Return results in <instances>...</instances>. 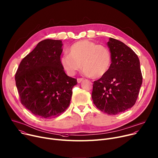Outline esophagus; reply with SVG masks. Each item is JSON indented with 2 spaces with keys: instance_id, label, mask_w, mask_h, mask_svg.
I'll return each instance as SVG.
<instances>
[{
  "instance_id": "obj_1",
  "label": "esophagus",
  "mask_w": 158,
  "mask_h": 158,
  "mask_svg": "<svg viewBox=\"0 0 158 158\" xmlns=\"http://www.w3.org/2000/svg\"><path fill=\"white\" fill-rule=\"evenodd\" d=\"M83 80V78H78V79H77V82H78V83H81Z\"/></svg>"
}]
</instances>
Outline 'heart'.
<instances>
[{
  "label": "heart",
  "mask_w": 158,
  "mask_h": 158,
  "mask_svg": "<svg viewBox=\"0 0 158 158\" xmlns=\"http://www.w3.org/2000/svg\"><path fill=\"white\" fill-rule=\"evenodd\" d=\"M68 53L60 58V63L69 76H74L81 66L85 75L93 78L104 76L110 69L111 52L104 45L80 40L71 45Z\"/></svg>",
  "instance_id": "obj_1"
}]
</instances>
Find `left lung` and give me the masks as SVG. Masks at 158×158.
I'll use <instances>...</instances> for the list:
<instances>
[{
    "mask_svg": "<svg viewBox=\"0 0 158 158\" xmlns=\"http://www.w3.org/2000/svg\"><path fill=\"white\" fill-rule=\"evenodd\" d=\"M111 64L107 73L94 82L92 98L107 114L123 113L135 104L142 83L139 59L122 42L110 38Z\"/></svg>",
    "mask_w": 158,
    "mask_h": 158,
    "instance_id": "1",
    "label": "left lung"
}]
</instances>
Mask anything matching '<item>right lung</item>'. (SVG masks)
Returning <instances> with one entry per match:
<instances>
[{
  "label": "right lung",
  "instance_id": "obj_1",
  "mask_svg": "<svg viewBox=\"0 0 158 158\" xmlns=\"http://www.w3.org/2000/svg\"><path fill=\"white\" fill-rule=\"evenodd\" d=\"M63 44L45 39L21 61L15 75L21 104L35 116L51 119L69 106L77 79L68 77L60 63Z\"/></svg>",
  "mask_w": 158,
  "mask_h": 158
}]
</instances>
